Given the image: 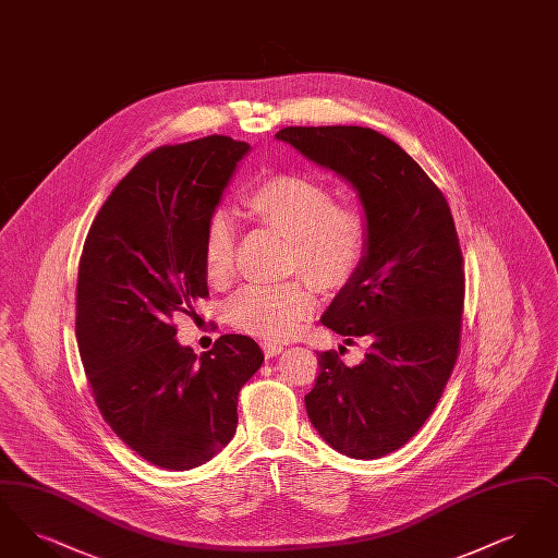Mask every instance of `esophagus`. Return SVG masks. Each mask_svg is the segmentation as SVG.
<instances>
[{
	"instance_id": "1",
	"label": "esophagus",
	"mask_w": 558,
	"mask_h": 558,
	"mask_svg": "<svg viewBox=\"0 0 558 558\" xmlns=\"http://www.w3.org/2000/svg\"><path fill=\"white\" fill-rule=\"evenodd\" d=\"M262 347H264V353H266L267 357H276V355H280L284 351V345L271 343V341H264Z\"/></svg>"
}]
</instances>
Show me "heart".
<instances>
[{"label":"heart","mask_w":558,"mask_h":558,"mask_svg":"<svg viewBox=\"0 0 558 558\" xmlns=\"http://www.w3.org/2000/svg\"><path fill=\"white\" fill-rule=\"evenodd\" d=\"M246 215L291 240V269L318 289H339L362 266L368 248L366 221L355 209L337 207L335 194L316 180L296 173L269 175L242 196ZM236 230L228 213L213 215L203 240L205 274L223 282L234 262ZM314 292L301 280L287 284H251L226 307L234 328L246 335L284 341L312 316Z\"/></svg>","instance_id":"obj_1"}]
</instances>
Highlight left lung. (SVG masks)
<instances>
[{
  "label": "left lung",
  "mask_w": 558,
  "mask_h": 558,
  "mask_svg": "<svg viewBox=\"0 0 558 558\" xmlns=\"http://www.w3.org/2000/svg\"><path fill=\"white\" fill-rule=\"evenodd\" d=\"M276 137L345 180L364 211V262L322 324L347 345L362 341L366 353L357 366L337 351L318 353L305 408L332 450L376 460L425 425L458 357L464 269L450 207L421 165L383 133L335 125L287 128Z\"/></svg>",
  "instance_id": "1"
}]
</instances>
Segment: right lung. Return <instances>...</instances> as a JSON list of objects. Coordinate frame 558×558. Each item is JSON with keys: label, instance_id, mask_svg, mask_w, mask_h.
Masks as SVG:
<instances>
[{"label": "right lung", "instance_id": "right-lung-1", "mask_svg": "<svg viewBox=\"0 0 558 558\" xmlns=\"http://www.w3.org/2000/svg\"><path fill=\"white\" fill-rule=\"evenodd\" d=\"M248 153L226 135L157 148L110 192L83 246L75 330L92 396L117 437L167 471L230 444L240 389L264 362L244 335L196 357L171 326L209 294L205 230Z\"/></svg>", "mask_w": 558, "mask_h": 558}]
</instances>
